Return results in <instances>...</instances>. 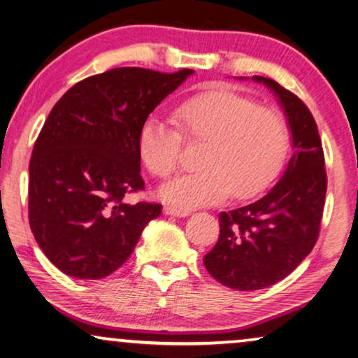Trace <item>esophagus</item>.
Returning <instances> with one entry per match:
<instances>
[{"label": "esophagus", "instance_id": "esophagus-1", "mask_svg": "<svg viewBox=\"0 0 358 358\" xmlns=\"http://www.w3.org/2000/svg\"><path fill=\"white\" fill-rule=\"evenodd\" d=\"M164 213L166 215H173V217H188L189 215V210H185V208H178V207H172V206H166L164 207Z\"/></svg>", "mask_w": 358, "mask_h": 358}]
</instances>
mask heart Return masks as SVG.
I'll list each match as a JSON object with an SVG mask.
<instances>
[{"label": "heart", "instance_id": "b5f03b06", "mask_svg": "<svg viewBox=\"0 0 358 358\" xmlns=\"http://www.w3.org/2000/svg\"><path fill=\"white\" fill-rule=\"evenodd\" d=\"M172 126L151 117L141 126L137 148L157 178L177 172L183 140L203 143L199 170L170 181L164 199L180 207L210 206L229 194L250 199L277 178L290 148V130L279 111L231 90H208L181 101Z\"/></svg>", "mask_w": 358, "mask_h": 358}]
</instances>
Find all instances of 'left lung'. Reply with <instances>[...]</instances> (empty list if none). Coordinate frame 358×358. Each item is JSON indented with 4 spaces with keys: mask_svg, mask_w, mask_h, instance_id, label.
<instances>
[{
    "mask_svg": "<svg viewBox=\"0 0 358 358\" xmlns=\"http://www.w3.org/2000/svg\"><path fill=\"white\" fill-rule=\"evenodd\" d=\"M253 79L279 97L294 151L268 194L218 217V242L203 264L213 279L239 292L274 285L298 268L319 239L327 194L325 156L309 108L274 79Z\"/></svg>",
    "mask_w": 358,
    "mask_h": 358,
    "instance_id": "obj_1",
    "label": "left lung"
}]
</instances>
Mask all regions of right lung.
<instances>
[{"label":"right lung","mask_w":358,"mask_h":358,"mask_svg":"<svg viewBox=\"0 0 358 358\" xmlns=\"http://www.w3.org/2000/svg\"><path fill=\"white\" fill-rule=\"evenodd\" d=\"M192 73L113 68L76 83L50 110L30 159L28 220L39 248L66 275L113 274L161 215V203L124 197L145 189L141 126Z\"/></svg>","instance_id":"add662e5"}]
</instances>
